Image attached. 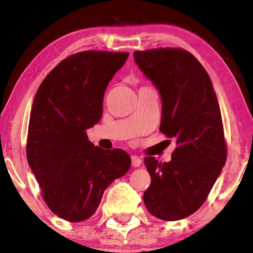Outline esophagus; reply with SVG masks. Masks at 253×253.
I'll return each instance as SVG.
<instances>
[{"mask_svg": "<svg viewBox=\"0 0 253 253\" xmlns=\"http://www.w3.org/2000/svg\"><path fill=\"white\" fill-rule=\"evenodd\" d=\"M142 164V158L136 156V155H132L131 156V165L134 166V168H138Z\"/></svg>", "mask_w": 253, "mask_h": 253, "instance_id": "1", "label": "esophagus"}]
</instances>
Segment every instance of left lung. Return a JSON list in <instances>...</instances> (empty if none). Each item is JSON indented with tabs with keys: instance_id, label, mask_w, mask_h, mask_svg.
<instances>
[{
	"instance_id": "1",
	"label": "left lung",
	"mask_w": 253,
	"mask_h": 253,
	"mask_svg": "<svg viewBox=\"0 0 253 253\" xmlns=\"http://www.w3.org/2000/svg\"><path fill=\"white\" fill-rule=\"evenodd\" d=\"M135 61L160 90V130L176 140L172 161L145 157L151 185L144 193L149 213L164 221L184 219L202 207L226 161L221 110L211 79L182 48L135 51Z\"/></svg>"
}]
</instances>
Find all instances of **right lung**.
<instances>
[{
    "mask_svg": "<svg viewBox=\"0 0 253 253\" xmlns=\"http://www.w3.org/2000/svg\"><path fill=\"white\" fill-rule=\"evenodd\" d=\"M128 52L88 50L71 54L42 81L30 115L27 158L45 204L55 215L81 222L95 214L102 194L125 175L131 160L88 139L100 121L107 85Z\"/></svg>",
    "mask_w": 253,
    "mask_h": 253,
    "instance_id": "1",
    "label": "right lung"
}]
</instances>
